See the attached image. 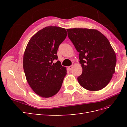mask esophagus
<instances>
[{
    "instance_id": "obj_1",
    "label": "esophagus",
    "mask_w": 127,
    "mask_h": 127,
    "mask_svg": "<svg viewBox=\"0 0 127 127\" xmlns=\"http://www.w3.org/2000/svg\"><path fill=\"white\" fill-rule=\"evenodd\" d=\"M72 68H73V66H69V67H68V69L69 70H71L72 69Z\"/></svg>"
}]
</instances>
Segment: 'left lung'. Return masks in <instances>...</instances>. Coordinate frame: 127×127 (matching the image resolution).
<instances>
[{"label":"left lung","mask_w":127,"mask_h":127,"mask_svg":"<svg viewBox=\"0 0 127 127\" xmlns=\"http://www.w3.org/2000/svg\"><path fill=\"white\" fill-rule=\"evenodd\" d=\"M68 36L79 53L83 69L78 77L80 85L97 91L104 88L115 72L116 55L108 39L98 31L88 29H67Z\"/></svg>","instance_id":"left-lung-1"}]
</instances>
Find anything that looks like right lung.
<instances>
[{"label":"right lung","mask_w":127,"mask_h":127,"mask_svg":"<svg viewBox=\"0 0 127 127\" xmlns=\"http://www.w3.org/2000/svg\"><path fill=\"white\" fill-rule=\"evenodd\" d=\"M67 35L64 28L47 26L31 38L23 56V68L27 82L36 94L50 97L60 90L66 68L57 60L59 45Z\"/></svg>","instance_id":"right-lung-1"}]
</instances>
